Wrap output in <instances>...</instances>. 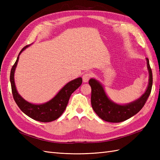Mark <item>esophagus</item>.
Returning a JSON list of instances; mask_svg holds the SVG:
<instances>
[{
    "instance_id": "esophagus-1",
    "label": "esophagus",
    "mask_w": 160,
    "mask_h": 160,
    "mask_svg": "<svg viewBox=\"0 0 160 160\" xmlns=\"http://www.w3.org/2000/svg\"><path fill=\"white\" fill-rule=\"evenodd\" d=\"M92 76V73L91 72H87L86 73H84L82 76V80L83 82H87L90 79V78Z\"/></svg>"
}]
</instances>
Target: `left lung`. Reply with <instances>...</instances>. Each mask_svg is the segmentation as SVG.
<instances>
[{
  "label": "left lung",
  "mask_w": 160,
  "mask_h": 160,
  "mask_svg": "<svg viewBox=\"0 0 160 160\" xmlns=\"http://www.w3.org/2000/svg\"><path fill=\"white\" fill-rule=\"evenodd\" d=\"M147 67L149 72V82L146 92L132 102L120 105L111 101L107 96L102 86L96 80H89L91 87V106L93 111L102 120L108 122H121L128 120L140 111L144 106L150 96L152 84V74L149 60L147 58Z\"/></svg>",
  "instance_id": "left-lung-1"
}]
</instances>
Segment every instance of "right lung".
<instances>
[{
  "label": "right lung",
  "instance_id": "right-lung-1",
  "mask_svg": "<svg viewBox=\"0 0 160 160\" xmlns=\"http://www.w3.org/2000/svg\"><path fill=\"white\" fill-rule=\"evenodd\" d=\"M28 45L23 47L20 51L14 64L12 66L10 72V82H11L13 98L24 113L33 120L49 122L57 120L65 110L71 95L79 87L82 82V78H78L67 83L61 89L53 99L42 104H33L25 100L18 93L14 83V71L19 59V55L22 51L28 47Z\"/></svg>",
  "mask_w": 160,
  "mask_h": 160
}]
</instances>
